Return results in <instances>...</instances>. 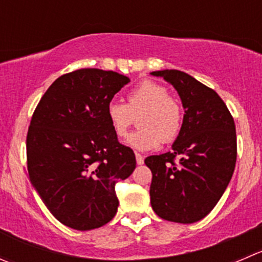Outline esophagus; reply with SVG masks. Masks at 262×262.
<instances>
[{
  "label": "esophagus",
  "mask_w": 262,
  "mask_h": 262,
  "mask_svg": "<svg viewBox=\"0 0 262 262\" xmlns=\"http://www.w3.org/2000/svg\"><path fill=\"white\" fill-rule=\"evenodd\" d=\"M136 160H137V164H138V165H143L144 160H143V156H142L141 154H136Z\"/></svg>",
  "instance_id": "1"
}]
</instances>
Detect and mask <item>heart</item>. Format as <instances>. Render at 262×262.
I'll list each match as a JSON object with an SVG mask.
<instances>
[{
  "instance_id": "obj_1",
  "label": "heart",
  "mask_w": 262,
  "mask_h": 262,
  "mask_svg": "<svg viewBox=\"0 0 262 262\" xmlns=\"http://www.w3.org/2000/svg\"><path fill=\"white\" fill-rule=\"evenodd\" d=\"M128 103L111 101L106 107V116L114 133L123 138L128 134L134 116L139 118L138 132L132 134L126 143L139 151H149L172 142L183 126V110L169 91L154 80H143L126 96Z\"/></svg>"
}]
</instances>
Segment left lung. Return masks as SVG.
<instances>
[{"instance_id": "obj_1", "label": "left lung", "mask_w": 262, "mask_h": 262, "mask_svg": "<svg viewBox=\"0 0 262 262\" xmlns=\"http://www.w3.org/2000/svg\"><path fill=\"white\" fill-rule=\"evenodd\" d=\"M151 74L177 90L184 108L171 151L144 160L152 171L151 206L161 219L192 224L214 209L232 179L237 160L234 120L220 96L187 73Z\"/></svg>"}]
</instances>
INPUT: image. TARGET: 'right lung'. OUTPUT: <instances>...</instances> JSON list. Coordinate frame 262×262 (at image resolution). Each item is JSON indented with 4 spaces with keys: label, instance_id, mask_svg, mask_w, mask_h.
<instances>
[{
    "label": "right lung",
    "instance_id": "obj_1",
    "mask_svg": "<svg viewBox=\"0 0 262 262\" xmlns=\"http://www.w3.org/2000/svg\"><path fill=\"white\" fill-rule=\"evenodd\" d=\"M129 82L110 70L63 74L32 116L29 179L51 214L73 229L107 224L118 211L116 182L136 169L133 149L119 143L106 116L108 102Z\"/></svg>",
    "mask_w": 262,
    "mask_h": 262
}]
</instances>
